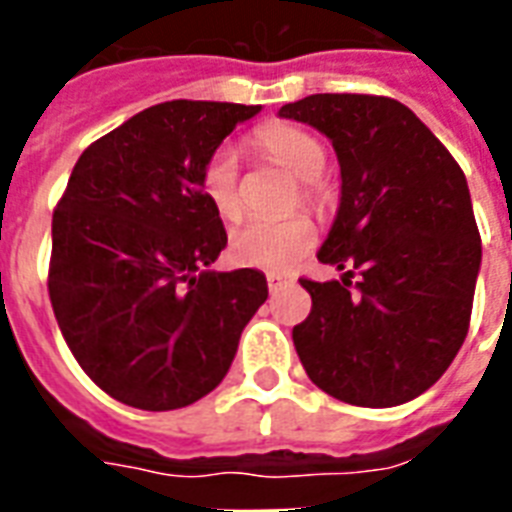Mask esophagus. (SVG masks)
Wrapping results in <instances>:
<instances>
[{
	"label": "esophagus",
	"instance_id": "34e87169",
	"mask_svg": "<svg viewBox=\"0 0 512 512\" xmlns=\"http://www.w3.org/2000/svg\"><path fill=\"white\" fill-rule=\"evenodd\" d=\"M265 281H268V289H271V292H279V289L289 287L295 279H292V276H284V273H268Z\"/></svg>",
	"mask_w": 512,
	"mask_h": 512
}]
</instances>
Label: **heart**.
<instances>
[{"label": "heart", "instance_id": "b5f03b06", "mask_svg": "<svg viewBox=\"0 0 512 512\" xmlns=\"http://www.w3.org/2000/svg\"><path fill=\"white\" fill-rule=\"evenodd\" d=\"M257 154L279 164L289 175L300 177L303 204L324 212L332 201V191L324 183L321 170L327 167V146L319 135L287 122H268L257 127L249 138ZM201 191L217 215L233 223L241 217L239 159L231 148H217L201 167ZM316 244V225L305 212L281 220H252L231 236V257L239 265L260 271H289L303 260Z\"/></svg>", "mask_w": 512, "mask_h": 512}]
</instances>
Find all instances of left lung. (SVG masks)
I'll return each mask as SVG.
<instances>
[{
  "label": "left lung",
  "mask_w": 512,
  "mask_h": 512,
  "mask_svg": "<svg viewBox=\"0 0 512 512\" xmlns=\"http://www.w3.org/2000/svg\"><path fill=\"white\" fill-rule=\"evenodd\" d=\"M279 116L324 132L342 177L319 249L342 276L300 279L313 308L292 329L297 356L313 385L345 404H406L449 369L468 335L481 268L468 180L393 98L327 92Z\"/></svg>",
  "instance_id": "left-lung-1"
}]
</instances>
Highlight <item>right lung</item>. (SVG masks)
<instances>
[{"instance_id": "1", "label": "right lung", "mask_w": 512, "mask_h": 512, "mask_svg": "<svg viewBox=\"0 0 512 512\" xmlns=\"http://www.w3.org/2000/svg\"><path fill=\"white\" fill-rule=\"evenodd\" d=\"M260 106L170 100L95 140L52 212L47 289L87 377L170 412L215 390L268 297L255 268L207 271L228 244L201 191L212 151Z\"/></svg>"}]
</instances>
